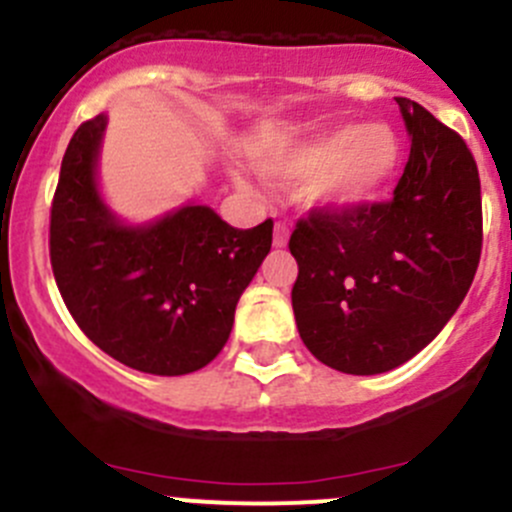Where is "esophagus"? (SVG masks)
I'll return each instance as SVG.
<instances>
[{"label":"esophagus","mask_w":512,"mask_h":512,"mask_svg":"<svg viewBox=\"0 0 512 512\" xmlns=\"http://www.w3.org/2000/svg\"><path fill=\"white\" fill-rule=\"evenodd\" d=\"M286 244H288V226L283 224V221H278L276 234H273V246H276V249H283Z\"/></svg>","instance_id":"34e87169"}]
</instances>
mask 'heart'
Returning <instances> with one entry per match:
<instances>
[{"mask_svg":"<svg viewBox=\"0 0 512 512\" xmlns=\"http://www.w3.org/2000/svg\"><path fill=\"white\" fill-rule=\"evenodd\" d=\"M398 161L401 144L386 124H336L276 146L261 159V169L283 184L318 176L311 186L313 201L358 209L386 189Z\"/></svg>","mask_w":512,"mask_h":512,"instance_id":"obj_1","label":"heart"}]
</instances>
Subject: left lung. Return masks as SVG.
Masks as SVG:
<instances>
[{"label": "left lung", "instance_id": "obj_1", "mask_svg": "<svg viewBox=\"0 0 512 512\" xmlns=\"http://www.w3.org/2000/svg\"><path fill=\"white\" fill-rule=\"evenodd\" d=\"M396 101L411 156L393 199L316 206L288 241L301 341L353 376L386 373L423 351L463 303L483 249L473 154L418 101Z\"/></svg>", "mask_w": 512, "mask_h": 512}]
</instances>
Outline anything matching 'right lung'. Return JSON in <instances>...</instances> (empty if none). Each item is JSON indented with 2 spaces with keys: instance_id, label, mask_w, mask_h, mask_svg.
I'll return each instance as SVG.
<instances>
[{
  "instance_id": "1",
  "label": "right lung",
  "mask_w": 512,
  "mask_h": 512,
  "mask_svg": "<svg viewBox=\"0 0 512 512\" xmlns=\"http://www.w3.org/2000/svg\"><path fill=\"white\" fill-rule=\"evenodd\" d=\"M104 129V114L84 121L62 159L49 224L59 293L86 338L124 366L194 373L229 341L236 303L271 251L273 221L234 229L189 204L151 224H121L96 189Z\"/></svg>"
}]
</instances>
